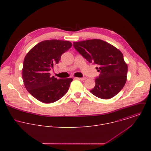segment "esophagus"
<instances>
[{
	"instance_id": "34e87169",
	"label": "esophagus",
	"mask_w": 151,
	"mask_h": 151,
	"mask_svg": "<svg viewBox=\"0 0 151 151\" xmlns=\"http://www.w3.org/2000/svg\"><path fill=\"white\" fill-rule=\"evenodd\" d=\"M77 80H80V81H84L86 79V78L85 77H83V78H75Z\"/></svg>"
}]
</instances>
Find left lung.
Masks as SVG:
<instances>
[{
    "instance_id": "obj_1",
    "label": "left lung",
    "mask_w": 151,
    "mask_h": 151,
    "mask_svg": "<svg viewBox=\"0 0 151 151\" xmlns=\"http://www.w3.org/2000/svg\"><path fill=\"white\" fill-rule=\"evenodd\" d=\"M75 49L89 63L97 64L100 72L96 85L90 92L102 99L116 96L127 81L128 68L122 52L116 48L100 39L74 42Z\"/></svg>"
}]
</instances>
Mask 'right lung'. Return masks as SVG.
<instances>
[{
	"label": "right lung",
	"mask_w": 151,
	"mask_h": 151,
	"mask_svg": "<svg viewBox=\"0 0 151 151\" xmlns=\"http://www.w3.org/2000/svg\"><path fill=\"white\" fill-rule=\"evenodd\" d=\"M72 45L69 41L44 40L36 45L26 55L22 71L24 84L29 93L39 101L53 103L68 92L73 79H57L51 76L50 71Z\"/></svg>",
	"instance_id": "right-lung-1"
}]
</instances>
